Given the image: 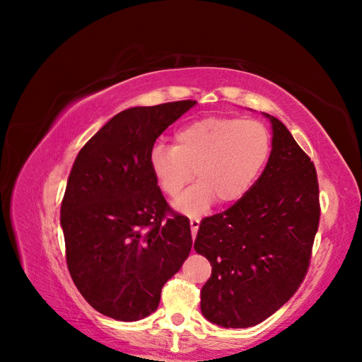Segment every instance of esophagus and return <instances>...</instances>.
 Returning a JSON list of instances; mask_svg holds the SVG:
<instances>
[{
	"label": "esophagus",
	"instance_id": "obj_1",
	"mask_svg": "<svg viewBox=\"0 0 362 362\" xmlns=\"http://www.w3.org/2000/svg\"><path fill=\"white\" fill-rule=\"evenodd\" d=\"M199 223H201V221H199L198 217H192V218H190V228H192V235H193V238L196 237V233H198Z\"/></svg>",
	"mask_w": 362,
	"mask_h": 362
}]
</instances>
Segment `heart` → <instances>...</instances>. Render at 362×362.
I'll return each instance as SVG.
<instances>
[{
    "instance_id": "heart-1",
    "label": "heart",
    "mask_w": 362,
    "mask_h": 362,
    "mask_svg": "<svg viewBox=\"0 0 362 362\" xmlns=\"http://www.w3.org/2000/svg\"><path fill=\"white\" fill-rule=\"evenodd\" d=\"M270 146L267 128L257 120L208 116L181 127L175 146L152 148L149 168L168 196L179 194L197 173L200 181L173 202L178 211L196 216L216 198L221 204L243 198L266 166Z\"/></svg>"
}]
</instances>
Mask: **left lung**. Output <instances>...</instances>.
<instances>
[{
	"label": "left lung",
	"instance_id": "1",
	"mask_svg": "<svg viewBox=\"0 0 362 362\" xmlns=\"http://www.w3.org/2000/svg\"><path fill=\"white\" fill-rule=\"evenodd\" d=\"M261 177L223 213L202 218L194 250L211 264L201 311L223 327H249L276 313L308 272L320 221L311 158L279 119Z\"/></svg>",
	"mask_w": 362,
	"mask_h": 362
}]
</instances>
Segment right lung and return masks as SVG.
Returning a JSON list of instances; mask_svg holds the SVG:
<instances>
[{
	"label": "right lung",
	"mask_w": 362,
	"mask_h": 362,
	"mask_svg": "<svg viewBox=\"0 0 362 362\" xmlns=\"http://www.w3.org/2000/svg\"><path fill=\"white\" fill-rule=\"evenodd\" d=\"M196 104L117 113L87 141L60 210L74 284L93 308L120 322L154 313L192 249L190 222L170 210L149 168L156 140Z\"/></svg>",
	"instance_id": "obj_1"
}]
</instances>
